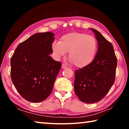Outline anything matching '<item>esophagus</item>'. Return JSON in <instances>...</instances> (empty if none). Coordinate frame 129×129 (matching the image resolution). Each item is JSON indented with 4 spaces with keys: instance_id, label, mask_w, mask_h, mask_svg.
<instances>
[{
    "instance_id": "1",
    "label": "esophagus",
    "mask_w": 129,
    "mask_h": 129,
    "mask_svg": "<svg viewBox=\"0 0 129 129\" xmlns=\"http://www.w3.org/2000/svg\"><path fill=\"white\" fill-rule=\"evenodd\" d=\"M61 68H62V69H66V68H67V66L66 65H65V64H62V66H61Z\"/></svg>"
}]
</instances>
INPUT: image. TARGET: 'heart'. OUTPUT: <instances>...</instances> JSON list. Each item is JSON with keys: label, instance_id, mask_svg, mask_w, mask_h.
<instances>
[{"label": "heart", "instance_id": "obj_1", "mask_svg": "<svg viewBox=\"0 0 129 129\" xmlns=\"http://www.w3.org/2000/svg\"><path fill=\"white\" fill-rule=\"evenodd\" d=\"M52 49L57 57L69 52L70 61L78 68H84L93 61L97 52V41L93 36L72 32L63 35L60 41L52 43Z\"/></svg>", "mask_w": 129, "mask_h": 129}]
</instances>
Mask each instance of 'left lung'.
<instances>
[{"label": "left lung", "mask_w": 129, "mask_h": 129, "mask_svg": "<svg viewBox=\"0 0 129 129\" xmlns=\"http://www.w3.org/2000/svg\"><path fill=\"white\" fill-rule=\"evenodd\" d=\"M98 43L94 59L88 66L75 72L74 89L82 102L92 104L101 100L115 81L117 59L112 44L100 32L90 28Z\"/></svg>", "instance_id": "left-lung-1"}]
</instances>
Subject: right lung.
Returning a JSON list of instances; mask_svg holds the SVG:
<instances>
[{"mask_svg":"<svg viewBox=\"0 0 129 129\" xmlns=\"http://www.w3.org/2000/svg\"><path fill=\"white\" fill-rule=\"evenodd\" d=\"M54 34L37 33L16 48L11 59V77L15 88L27 101L36 103L51 94L61 64L54 61Z\"/></svg>","mask_w":129,"mask_h":129,"instance_id":"right-lung-1","label":"right lung"}]
</instances>
